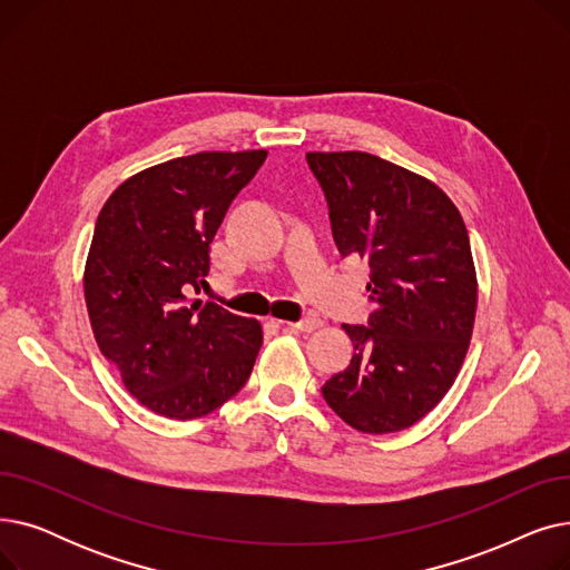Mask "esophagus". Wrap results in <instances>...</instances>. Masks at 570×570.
Here are the masks:
<instances>
[{"mask_svg": "<svg viewBox=\"0 0 570 570\" xmlns=\"http://www.w3.org/2000/svg\"><path fill=\"white\" fill-rule=\"evenodd\" d=\"M321 318L318 316H307V318H301V321H291V323H286L291 331H301V333H312V331H316V327H321Z\"/></svg>", "mask_w": 570, "mask_h": 570, "instance_id": "esophagus-1", "label": "esophagus"}]
</instances>
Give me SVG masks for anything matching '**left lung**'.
Returning <instances> with one entry per match:
<instances>
[{"label": "left lung", "instance_id": "obj_1", "mask_svg": "<svg viewBox=\"0 0 570 570\" xmlns=\"http://www.w3.org/2000/svg\"><path fill=\"white\" fill-rule=\"evenodd\" d=\"M342 256L367 258L376 309L342 325L351 365L321 387L346 425L365 434L411 428L464 363L475 318L466 226L430 179L367 153H309Z\"/></svg>", "mask_w": 570, "mask_h": 570}]
</instances>
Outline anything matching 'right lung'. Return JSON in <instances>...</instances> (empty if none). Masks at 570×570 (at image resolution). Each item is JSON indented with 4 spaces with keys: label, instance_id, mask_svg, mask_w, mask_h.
<instances>
[{
    "label": "right lung",
    "instance_id": "add662e5",
    "mask_svg": "<svg viewBox=\"0 0 570 570\" xmlns=\"http://www.w3.org/2000/svg\"><path fill=\"white\" fill-rule=\"evenodd\" d=\"M265 149L198 153L140 170L101 207L85 303L101 353L149 411L191 421L243 387L263 344L258 321L189 301L209 245Z\"/></svg>",
    "mask_w": 570,
    "mask_h": 570
}]
</instances>
